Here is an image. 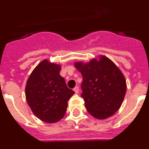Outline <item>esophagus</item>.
I'll list each match as a JSON object with an SVG mask.
<instances>
[{
    "label": "esophagus",
    "instance_id": "esophagus-1",
    "mask_svg": "<svg viewBox=\"0 0 149 149\" xmlns=\"http://www.w3.org/2000/svg\"><path fill=\"white\" fill-rule=\"evenodd\" d=\"M73 90L74 91V93H78V92H79V88H78V86H75V87L73 89Z\"/></svg>",
    "mask_w": 149,
    "mask_h": 149
}]
</instances>
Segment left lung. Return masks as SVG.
I'll use <instances>...</instances> for the list:
<instances>
[{"mask_svg": "<svg viewBox=\"0 0 149 149\" xmlns=\"http://www.w3.org/2000/svg\"><path fill=\"white\" fill-rule=\"evenodd\" d=\"M74 66L83 77L81 97L91 116L105 119L119 110L125 95V78L115 63L101 55L99 60L78 62Z\"/></svg>", "mask_w": 149, "mask_h": 149, "instance_id": "1", "label": "left lung"}]
</instances>
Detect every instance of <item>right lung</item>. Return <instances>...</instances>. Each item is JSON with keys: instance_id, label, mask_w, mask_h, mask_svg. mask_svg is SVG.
<instances>
[{"instance_id": "1", "label": "right lung", "mask_w": 149, "mask_h": 149, "mask_svg": "<svg viewBox=\"0 0 149 149\" xmlns=\"http://www.w3.org/2000/svg\"><path fill=\"white\" fill-rule=\"evenodd\" d=\"M60 65L44 60L36 67L27 81L26 100L36 116L47 123L63 119L68 101L74 94L60 76Z\"/></svg>"}]
</instances>
